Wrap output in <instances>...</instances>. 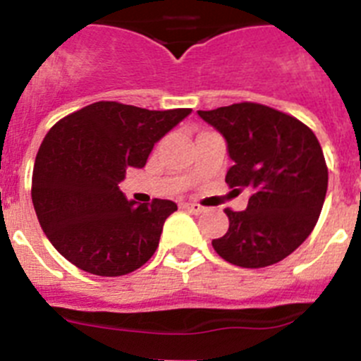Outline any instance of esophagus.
Instances as JSON below:
<instances>
[{
  "instance_id": "1",
  "label": "esophagus",
  "mask_w": 361,
  "mask_h": 361,
  "mask_svg": "<svg viewBox=\"0 0 361 361\" xmlns=\"http://www.w3.org/2000/svg\"><path fill=\"white\" fill-rule=\"evenodd\" d=\"M183 208L188 209V212H191V213H195V215H199V213L204 212V208H202V206H199V204L186 202V204H183Z\"/></svg>"
}]
</instances>
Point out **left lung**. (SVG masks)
<instances>
[{"label":"left lung","mask_w":361,"mask_h":361,"mask_svg":"<svg viewBox=\"0 0 361 361\" xmlns=\"http://www.w3.org/2000/svg\"><path fill=\"white\" fill-rule=\"evenodd\" d=\"M226 139L233 166L226 183L250 190L244 212L226 209L229 228L212 242L226 262L273 266L317 226L327 193V166L317 135L295 117L257 103L197 111Z\"/></svg>","instance_id":"left-lung-1"}]
</instances>
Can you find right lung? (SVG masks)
I'll list each match as a JSON object with an SVG mask.
<instances>
[{
	"label": "right lung",
	"mask_w": 361,
	"mask_h": 361,
	"mask_svg": "<svg viewBox=\"0 0 361 361\" xmlns=\"http://www.w3.org/2000/svg\"><path fill=\"white\" fill-rule=\"evenodd\" d=\"M190 114L99 101L50 128L34 164L32 202L68 262L92 275L123 276L153 257L177 204H137L119 183L128 168H145L155 142Z\"/></svg>",
	"instance_id": "obj_1"
}]
</instances>
